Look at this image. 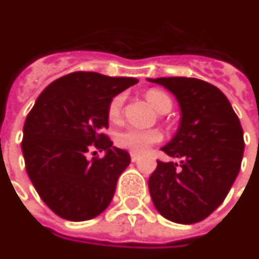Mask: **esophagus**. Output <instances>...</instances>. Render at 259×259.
I'll return each mask as SVG.
<instances>
[{"mask_svg":"<svg viewBox=\"0 0 259 259\" xmlns=\"http://www.w3.org/2000/svg\"><path fill=\"white\" fill-rule=\"evenodd\" d=\"M130 159H132V161H134V163H136V161L140 159V156H138L137 153H132V155H130Z\"/></svg>","mask_w":259,"mask_h":259,"instance_id":"esophagus-1","label":"esophagus"}]
</instances>
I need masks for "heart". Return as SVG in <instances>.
<instances>
[{
    "instance_id": "b5f03b06",
    "label": "heart",
    "mask_w": 259,
    "mask_h": 259,
    "mask_svg": "<svg viewBox=\"0 0 259 259\" xmlns=\"http://www.w3.org/2000/svg\"><path fill=\"white\" fill-rule=\"evenodd\" d=\"M145 98L159 112H168L172 108V99L169 98L164 91L152 88L145 92ZM123 102H125L123 95H116L111 99L107 108V116L111 122L121 121ZM160 140L161 134L159 130L126 129L115 136L116 147L132 152V153H143L151 145L159 143Z\"/></svg>"
}]
</instances>
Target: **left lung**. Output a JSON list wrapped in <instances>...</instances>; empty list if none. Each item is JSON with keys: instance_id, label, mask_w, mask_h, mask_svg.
<instances>
[{"instance_id": "left-lung-1", "label": "left lung", "mask_w": 259, "mask_h": 259, "mask_svg": "<svg viewBox=\"0 0 259 259\" xmlns=\"http://www.w3.org/2000/svg\"><path fill=\"white\" fill-rule=\"evenodd\" d=\"M179 102L182 119L161 151L174 161L157 160L149 178L156 209L167 220L194 224L216 210L234 185L244 151L239 118L217 87L193 77H160Z\"/></svg>"}]
</instances>
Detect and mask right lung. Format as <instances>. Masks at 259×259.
I'll return each mask as SVG.
<instances>
[{"label":"right lung","instance_id":"obj_1","mask_svg":"<svg viewBox=\"0 0 259 259\" xmlns=\"http://www.w3.org/2000/svg\"><path fill=\"white\" fill-rule=\"evenodd\" d=\"M137 82L133 77L69 73L51 82L28 112L21 141L25 169L39 197L59 217L90 220L111 202L130 156L112 147L104 133L107 108L115 95ZM92 147L106 155L88 161Z\"/></svg>","mask_w":259,"mask_h":259}]
</instances>
